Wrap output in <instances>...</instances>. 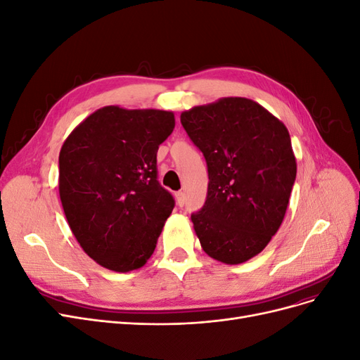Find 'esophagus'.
Segmentation results:
<instances>
[{
    "mask_svg": "<svg viewBox=\"0 0 360 360\" xmlns=\"http://www.w3.org/2000/svg\"><path fill=\"white\" fill-rule=\"evenodd\" d=\"M176 202L177 205H184V193L183 192H176Z\"/></svg>",
    "mask_w": 360,
    "mask_h": 360,
    "instance_id": "34e87169",
    "label": "esophagus"
}]
</instances>
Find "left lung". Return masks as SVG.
Segmentation results:
<instances>
[{
    "label": "left lung",
    "mask_w": 360,
    "mask_h": 360,
    "mask_svg": "<svg viewBox=\"0 0 360 360\" xmlns=\"http://www.w3.org/2000/svg\"><path fill=\"white\" fill-rule=\"evenodd\" d=\"M180 122L209 171L205 204L191 216L201 248L221 263H245L284 221L297 172L288 130L246 97L193 106Z\"/></svg>",
    "instance_id": "8db88e82"
}]
</instances>
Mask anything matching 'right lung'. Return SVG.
I'll use <instances>...</instances> for the list:
<instances>
[{
	"instance_id": "right-lung-1",
	"label": "right lung",
	"mask_w": 360,
	"mask_h": 360,
	"mask_svg": "<svg viewBox=\"0 0 360 360\" xmlns=\"http://www.w3.org/2000/svg\"><path fill=\"white\" fill-rule=\"evenodd\" d=\"M171 111L103 106L76 126L60 151L64 214L84 252L114 271L143 267L174 209L158 181L159 146Z\"/></svg>"
}]
</instances>
